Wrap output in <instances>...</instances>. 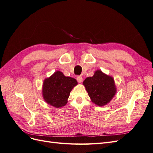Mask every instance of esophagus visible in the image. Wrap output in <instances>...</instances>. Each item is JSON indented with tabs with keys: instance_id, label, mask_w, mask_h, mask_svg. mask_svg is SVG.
<instances>
[{
	"instance_id": "obj_1",
	"label": "esophagus",
	"mask_w": 153,
	"mask_h": 153,
	"mask_svg": "<svg viewBox=\"0 0 153 153\" xmlns=\"http://www.w3.org/2000/svg\"><path fill=\"white\" fill-rule=\"evenodd\" d=\"M76 80L78 81V82L81 83L82 82V80H83V78H82V77L81 76H76Z\"/></svg>"
}]
</instances>
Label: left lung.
<instances>
[{
  "instance_id": "8db88e82",
  "label": "left lung",
  "mask_w": 153,
  "mask_h": 153,
  "mask_svg": "<svg viewBox=\"0 0 153 153\" xmlns=\"http://www.w3.org/2000/svg\"><path fill=\"white\" fill-rule=\"evenodd\" d=\"M92 102L98 106L109 103L116 92L112 77L97 70L93 76L87 77L83 82Z\"/></svg>"
}]
</instances>
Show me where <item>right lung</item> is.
<instances>
[{
    "mask_svg": "<svg viewBox=\"0 0 153 153\" xmlns=\"http://www.w3.org/2000/svg\"><path fill=\"white\" fill-rule=\"evenodd\" d=\"M76 85L77 82L75 78L65 76L62 72L56 71L43 82L44 100L54 107H62L67 103L70 92Z\"/></svg>",
    "mask_w": 153,
    "mask_h": 153,
    "instance_id": "1",
    "label": "right lung"
}]
</instances>
